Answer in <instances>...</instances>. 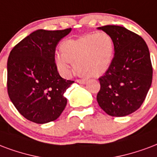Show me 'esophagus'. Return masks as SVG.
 Wrapping results in <instances>:
<instances>
[{
	"label": "esophagus",
	"instance_id": "obj_1",
	"mask_svg": "<svg viewBox=\"0 0 157 157\" xmlns=\"http://www.w3.org/2000/svg\"><path fill=\"white\" fill-rule=\"evenodd\" d=\"M76 82L80 83V84H85L86 82V80H80V79H78V80H76Z\"/></svg>",
	"mask_w": 157,
	"mask_h": 157
}]
</instances>
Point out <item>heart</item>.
Returning <instances> with one entry per match:
<instances>
[{
    "label": "heart",
    "instance_id": "b5f03b06",
    "mask_svg": "<svg viewBox=\"0 0 157 157\" xmlns=\"http://www.w3.org/2000/svg\"><path fill=\"white\" fill-rule=\"evenodd\" d=\"M62 52L56 53L58 71L69 76L74 70L87 78L98 77L107 71L114 57V41L105 32L91 33L68 40L61 45Z\"/></svg>",
    "mask_w": 157,
    "mask_h": 157
}]
</instances>
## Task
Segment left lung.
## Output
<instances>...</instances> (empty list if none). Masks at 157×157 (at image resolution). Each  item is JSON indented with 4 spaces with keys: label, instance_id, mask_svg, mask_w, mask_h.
Masks as SVG:
<instances>
[{
    "label": "left lung",
    "instance_id": "left-lung-1",
    "mask_svg": "<svg viewBox=\"0 0 157 157\" xmlns=\"http://www.w3.org/2000/svg\"><path fill=\"white\" fill-rule=\"evenodd\" d=\"M114 41L110 68L99 78L96 100L105 113L125 117L136 111L146 99L152 82V65L142 37L120 25L98 27Z\"/></svg>",
    "mask_w": 157,
    "mask_h": 157
}]
</instances>
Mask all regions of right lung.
<instances>
[{
	"label": "right lung",
	"mask_w": 157,
	"mask_h": 157,
	"mask_svg": "<svg viewBox=\"0 0 157 157\" xmlns=\"http://www.w3.org/2000/svg\"><path fill=\"white\" fill-rule=\"evenodd\" d=\"M71 28L37 30L11 50L7 61V91L15 107L37 124L53 121L67 103L64 93L74 81L59 75L55 62L58 42Z\"/></svg>",
	"instance_id": "obj_1"
}]
</instances>
